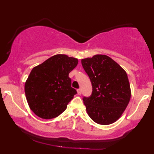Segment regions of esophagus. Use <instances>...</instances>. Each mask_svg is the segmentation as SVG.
I'll return each mask as SVG.
<instances>
[{"label": "esophagus", "instance_id": "esophagus-1", "mask_svg": "<svg viewBox=\"0 0 154 154\" xmlns=\"http://www.w3.org/2000/svg\"><path fill=\"white\" fill-rule=\"evenodd\" d=\"M77 93H78V94H79V95H81V93H82L81 89H78L77 90Z\"/></svg>", "mask_w": 154, "mask_h": 154}]
</instances>
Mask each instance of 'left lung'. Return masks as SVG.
I'll return each mask as SVG.
<instances>
[{
    "label": "left lung",
    "mask_w": 154,
    "mask_h": 154,
    "mask_svg": "<svg viewBox=\"0 0 154 154\" xmlns=\"http://www.w3.org/2000/svg\"><path fill=\"white\" fill-rule=\"evenodd\" d=\"M81 63L92 85L91 96L83 98L88 116L100 125L115 123L125 111L131 97L125 71L104 54L82 59Z\"/></svg>",
    "instance_id": "1"
}]
</instances>
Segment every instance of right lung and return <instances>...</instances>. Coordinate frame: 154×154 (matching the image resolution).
<instances>
[{
    "label": "right lung",
    "mask_w": 154,
    "mask_h": 154,
    "mask_svg": "<svg viewBox=\"0 0 154 154\" xmlns=\"http://www.w3.org/2000/svg\"><path fill=\"white\" fill-rule=\"evenodd\" d=\"M78 63L76 58L58 54L33 67L25 82L24 91L29 108L35 115L52 119L66 110L77 93L71 88L69 74Z\"/></svg>",
    "instance_id": "right-lung-1"
}]
</instances>
